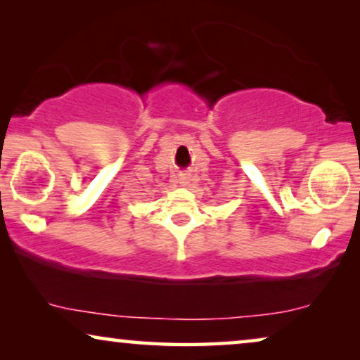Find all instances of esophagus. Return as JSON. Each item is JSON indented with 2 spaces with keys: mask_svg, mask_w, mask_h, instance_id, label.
<instances>
[{
  "mask_svg": "<svg viewBox=\"0 0 360 360\" xmlns=\"http://www.w3.org/2000/svg\"><path fill=\"white\" fill-rule=\"evenodd\" d=\"M190 181V175L188 174H184V175H180V184H184V185H186Z\"/></svg>",
  "mask_w": 360,
  "mask_h": 360,
  "instance_id": "1",
  "label": "esophagus"
}]
</instances>
